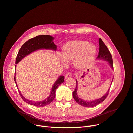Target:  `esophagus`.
I'll use <instances>...</instances> for the list:
<instances>
[{
  "label": "esophagus",
  "mask_w": 133,
  "mask_h": 133,
  "mask_svg": "<svg viewBox=\"0 0 133 133\" xmlns=\"http://www.w3.org/2000/svg\"><path fill=\"white\" fill-rule=\"evenodd\" d=\"M72 76V74L70 73V72H69V73H68L66 75H65V78H70Z\"/></svg>",
  "instance_id": "obj_1"
}]
</instances>
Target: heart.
<instances>
[{
    "instance_id": "b5f03b06",
    "label": "heart",
    "mask_w": 133,
    "mask_h": 133,
    "mask_svg": "<svg viewBox=\"0 0 133 133\" xmlns=\"http://www.w3.org/2000/svg\"><path fill=\"white\" fill-rule=\"evenodd\" d=\"M64 65L66 61L74 60V66L79 69L85 68L94 60L96 53L95 45L86 41H71L67 42L62 48Z\"/></svg>"
}]
</instances>
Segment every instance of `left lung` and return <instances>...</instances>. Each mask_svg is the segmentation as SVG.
Masks as SVG:
<instances>
[{
  "label": "left lung",
  "mask_w": 133,
  "mask_h": 133,
  "mask_svg": "<svg viewBox=\"0 0 133 133\" xmlns=\"http://www.w3.org/2000/svg\"><path fill=\"white\" fill-rule=\"evenodd\" d=\"M99 54L97 57V59H102L106 60V61H108L109 63L110 64V65L111 68H113V62H112V56L111 53H110L109 50H108V48L107 46L105 45V44L104 43L102 40L101 39H99ZM76 82V85L75 90L73 92V98L75 100L76 102H77L79 104H80V105L85 107H92L98 105L99 104L103 102L104 100L106 99L107 97V96L109 94V92L110 88L109 89L108 92L107 93L104 95L103 96H102V98H100V99H96L95 100H92V101H85V100H83V99H81L80 98H79L77 95V89H78V82L77 81ZM111 82V83H112Z\"/></svg>",
  "instance_id": "left-lung-1"
}]
</instances>
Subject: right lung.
<instances>
[{
	"instance_id": "add662e5",
	"label": "right lung",
	"mask_w": 133,
	"mask_h": 133,
	"mask_svg": "<svg viewBox=\"0 0 133 133\" xmlns=\"http://www.w3.org/2000/svg\"><path fill=\"white\" fill-rule=\"evenodd\" d=\"M54 38L50 35H41L37 36L33 38H31L26 41L20 49L18 55L17 56L15 60V64L18 63L21 60L24 58L25 56L37 50L41 49H53L56 50L57 46L55 45L53 42ZM16 66V65H15ZM14 81L17 85V83L15 81V77L14 76ZM64 82V76L60 75L58 79L56 81L52 88V90L51 91L50 95L49 97L43 101L41 102H33L31 100H28L25 99L21 94V92H19L21 94V98L26 103L29 104L30 105L36 106V107H44L50 104L51 102H53L55 96L56 89L59 87L60 84H62ZM18 87V86L17 85Z\"/></svg>"
}]
</instances>
